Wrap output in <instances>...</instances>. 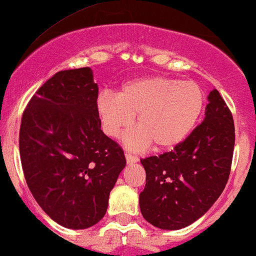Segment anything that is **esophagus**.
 Instances as JSON below:
<instances>
[{
    "label": "esophagus",
    "instance_id": "esophagus-1",
    "mask_svg": "<svg viewBox=\"0 0 256 256\" xmlns=\"http://www.w3.org/2000/svg\"><path fill=\"white\" fill-rule=\"evenodd\" d=\"M126 160H127L128 164H136V162L139 161L138 156L132 155V154H126Z\"/></svg>",
    "mask_w": 256,
    "mask_h": 256
}]
</instances>
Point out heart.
I'll return each mask as SVG.
<instances>
[{"instance_id":"heart-1","label":"heart","mask_w":256,"mask_h":256,"mask_svg":"<svg viewBox=\"0 0 256 256\" xmlns=\"http://www.w3.org/2000/svg\"><path fill=\"white\" fill-rule=\"evenodd\" d=\"M205 107L199 84L164 76H150L123 84L117 95L104 92L96 100L101 127L116 138L130 127L136 114L138 128L129 130V149L156 150L178 146L193 133Z\"/></svg>"}]
</instances>
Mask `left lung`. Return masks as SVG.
<instances>
[{"instance_id":"8db88e82","label":"left lung","mask_w":256,"mask_h":256,"mask_svg":"<svg viewBox=\"0 0 256 256\" xmlns=\"http://www.w3.org/2000/svg\"><path fill=\"white\" fill-rule=\"evenodd\" d=\"M205 118L172 151L142 158L146 184L139 194L142 215L161 230H180L205 215L224 192L234 149V123L216 89Z\"/></svg>"}]
</instances>
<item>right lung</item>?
<instances>
[{
	"mask_svg": "<svg viewBox=\"0 0 256 256\" xmlns=\"http://www.w3.org/2000/svg\"><path fill=\"white\" fill-rule=\"evenodd\" d=\"M98 86L89 67L61 70L24 110L19 151L40 208L61 226L84 230L105 216L126 167L122 148L101 130Z\"/></svg>",
	"mask_w": 256,
	"mask_h": 256,
	"instance_id": "add662e5",
	"label": "right lung"
}]
</instances>
